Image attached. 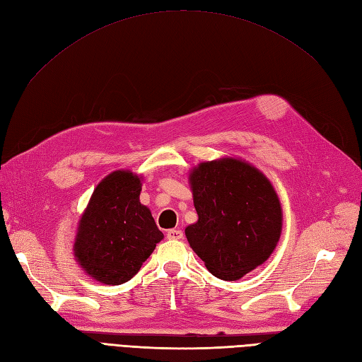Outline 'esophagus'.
<instances>
[{
    "label": "esophagus",
    "instance_id": "obj_1",
    "mask_svg": "<svg viewBox=\"0 0 362 362\" xmlns=\"http://www.w3.org/2000/svg\"><path fill=\"white\" fill-rule=\"evenodd\" d=\"M166 235H168L169 240H181L184 237L181 229H169V231L166 233Z\"/></svg>",
    "mask_w": 362,
    "mask_h": 362
}]
</instances>
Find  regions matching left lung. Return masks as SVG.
<instances>
[{
	"label": "left lung",
	"instance_id": "1",
	"mask_svg": "<svg viewBox=\"0 0 362 362\" xmlns=\"http://www.w3.org/2000/svg\"><path fill=\"white\" fill-rule=\"evenodd\" d=\"M198 222L185 237L214 276L237 281L267 261L282 231L270 180L242 158L202 161L189 173Z\"/></svg>",
	"mask_w": 362,
	"mask_h": 362
}]
</instances>
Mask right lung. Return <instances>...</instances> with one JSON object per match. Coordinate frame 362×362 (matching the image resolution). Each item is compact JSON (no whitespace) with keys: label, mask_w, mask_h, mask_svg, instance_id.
Returning <instances> with one entry per match:
<instances>
[{"label":"right lung","mask_w":362,"mask_h":362,"mask_svg":"<svg viewBox=\"0 0 362 362\" xmlns=\"http://www.w3.org/2000/svg\"><path fill=\"white\" fill-rule=\"evenodd\" d=\"M141 181L131 170L108 173L80 217L74 257L87 275L105 286L133 278L164 237L149 208L140 204Z\"/></svg>","instance_id":"add662e5"}]
</instances>
